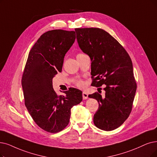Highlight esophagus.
<instances>
[{"label": "esophagus", "mask_w": 157, "mask_h": 157, "mask_svg": "<svg viewBox=\"0 0 157 157\" xmlns=\"http://www.w3.org/2000/svg\"><path fill=\"white\" fill-rule=\"evenodd\" d=\"M82 97H83V99L86 100L88 98V94H87L86 91H83L82 92Z\"/></svg>", "instance_id": "obj_1"}]
</instances>
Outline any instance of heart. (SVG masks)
I'll list each match as a JSON object with an SVG mask.
<instances>
[{
  "label": "heart",
  "instance_id": "heart-1",
  "mask_svg": "<svg viewBox=\"0 0 157 157\" xmlns=\"http://www.w3.org/2000/svg\"><path fill=\"white\" fill-rule=\"evenodd\" d=\"M75 84H76L78 87H82L83 86V82L82 80H78L75 81Z\"/></svg>",
  "mask_w": 157,
  "mask_h": 157
}]
</instances>
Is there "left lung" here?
Returning <instances> with one entry per match:
<instances>
[{
  "label": "left lung",
  "instance_id": "left-lung-1",
  "mask_svg": "<svg viewBox=\"0 0 157 157\" xmlns=\"http://www.w3.org/2000/svg\"><path fill=\"white\" fill-rule=\"evenodd\" d=\"M75 30L80 48L91 60V85H105L104 98L98 93L88 96L99 104L94 124L102 130H114L125 122L132 109L136 90L132 61L121 44L104 29Z\"/></svg>",
  "mask_w": 157,
  "mask_h": 157
}]
</instances>
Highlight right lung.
Here are the masks:
<instances>
[{
  "label": "right lung",
  "mask_w": 157,
  "mask_h": 157,
  "mask_svg": "<svg viewBox=\"0 0 157 157\" xmlns=\"http://www.w3.org/2000/svg\"><path fill=\"white\" fill-rule=\"evenodd\" d=\"M73 31L53 29L42 34L28 55L22 78L26 107L38 126L49 133L63 130L71 109L82 100V92L70 87L57 95L53 78L62 71L64 58L75 40Z\"/></svg>",
  "instance_id": "right-lung-1"
}]
</instances>
